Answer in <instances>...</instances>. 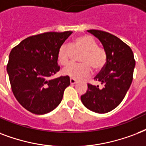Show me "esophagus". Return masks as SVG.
I'll list each match as a JSON object with an SVG mask.
<instances>
[{
	"instance_id": "obj_1",
	"label": "esophagus",
	"mask_w": 146,
	"mask_h": 146,
	"mask_svg": "<svg viewBox=\"0 0 146 146\" xmlns=\"http://www.w3.org/2000/svg\"><path fill=\"white\" fill-rule=\"evenodd\" d=\"M77 82V80L74 78H70V83L73 84H75Z\"/></svg>"
}]
</instances>
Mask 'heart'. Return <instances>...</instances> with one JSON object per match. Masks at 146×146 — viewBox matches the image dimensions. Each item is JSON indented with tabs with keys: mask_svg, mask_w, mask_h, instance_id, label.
Listing matches in <instances>:
<instances>
[{
	"mask_svg": "<svg viewBox=\"0 0 146 146\" xmlns=\"http://www.w3.org/2000/svg\"><path fill=\"white\" fill-rule=\"evenodd\" d=\"M74 52H81L79 57L81 63L71 64L62 71L63 74L72 78L89 76L91 68L98 72L107 64V51L102 46H98V42L91 36H81L74 39L71 44H62L58 51V62L61 65H67L71 62Z\"/></svg>",
	"mask_w": 146,
	"mask_h": 146,
	"instance_id": "heart-1",
	"label": "heart"
}]
</instances>
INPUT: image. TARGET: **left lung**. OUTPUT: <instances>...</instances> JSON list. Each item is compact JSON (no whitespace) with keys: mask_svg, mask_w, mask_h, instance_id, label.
<instances>
[{"mask_svg":"<svg viewBox=\"0 0 146 146\" xmlns=\"http://www.w3.org/2000/svg\"><path fill=\"white\" fill-rule=\"evenodd\" d=\"M99 39L107 51V64L94 78L103 88L88 84V91L81 99L90 110L106 113L123 100L133 81L135 61L131 48L116 36L98 30H88Z\"/></svg>","mask_w":146,"mask_h":146,"instance_id":"8db88e82","label":"left lung"}]
</instances>
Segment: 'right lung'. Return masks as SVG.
I'll list each match as a JSON object with an SVG mask.
<instances>
[{
    "label": "right lung",
    "mask_w": 146,
    "mask_h": 146,
    "mask_svg": "<svg viewBox=\"0 0 146 146\" xmlns=\"http://www.w3.org/2000/svg\"><path fill=\"white\" fill-rule=\"evenodd\" d=\"M72 33L46 32L31 36L10 53L7 70L12 91L18 102L33 113L45 114L56 108L69 86L68 76L48 78L60 70L58 51Z\"/></svg>",
    "instance_id": "add662e5"
}]
</instances>
